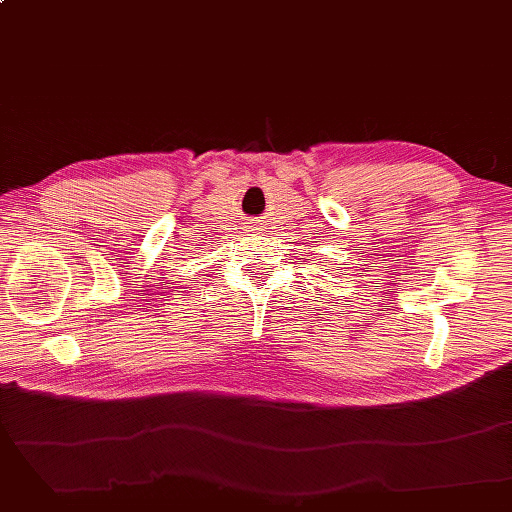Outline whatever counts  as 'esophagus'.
Instances as JSON below:
<instances>
[{
  "label": "esophagus",
  "instance_id": "obj_1",
  "mask_svg": "<svg viewBox=\"0 0 512 512\" xmlns=\"http://www.w3.org/2000/svg\"><path fill=\"white\" fill-rule=\"evenodd\" d=\"M257 229H259V231H261V227H257ZM253 231H255V229H253Z\"/></svg>",
  "mask_w": 512,
  "mask_h": 512
}]
</instances>
